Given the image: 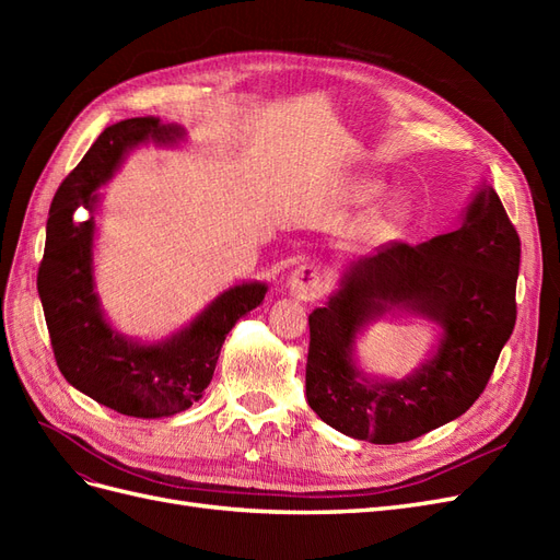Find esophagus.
Returning a JSON list of instances; mask_svg holds the SVG:
<instances>
[{"mask_svg":"<svg viewBox=\"0 0 560 560\" xmlns=\"http://www.w3.org/2000/svg\"><path fill=\"white\" fill-rule=\"evenodd\" d=\"M287 284H290V290L303 301H315L327 292L325 273H322V268L315 264L299 266Z\"/></svg>","mask_w":560,"mask_h":560,"instance_id":"obj_1","label":"esophagus"}]
</instances>
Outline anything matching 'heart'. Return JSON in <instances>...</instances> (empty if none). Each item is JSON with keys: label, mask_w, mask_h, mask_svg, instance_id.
<instances>
[{"label": "heart", "mask_w": 560, "mask_h": 560, "mask_svg": "<svg viewBox=\"0 0 560 560\" xmlns=\"http://www.w3.org/2000/svg\"><path fill=\"white\" fill-rule=\"evenodd\" d=\"M381 194V189H378V186L376 184H364V186H360V198L362 200H371V198H376ZM389 224H393V219H385V222H383V226H389Z\"/></svg>", "instance_id": "b5f03b06"}]
</instances>
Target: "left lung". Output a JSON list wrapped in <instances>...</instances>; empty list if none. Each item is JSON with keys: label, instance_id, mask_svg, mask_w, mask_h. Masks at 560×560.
Wrapping results in <instances>:
<instances>
[{"label": "left lung", "instance_id": "8db88e82", "mask_svg": "<svg viewBox=\"0 0 560 560\" xmlns=\"http://www.w3.org/2000/svg\"><path fill=\"white\" fill-rule=\"evenodd\" d=\"M521 241L493 186L471 200L457 231L389 243L352 261L341 290L308 317L306 399L352 439L401 444L463 416L486 389L516 325ZM393 307L445 327L435 358L413 377L369 384L351 364L357 331Z\"/></svg>", "mask_w": 560, "mask_h": 560}]
</instances>
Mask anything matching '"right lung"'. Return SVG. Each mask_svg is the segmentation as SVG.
<instances>
[{"label": "right lung", "mask_w": 560, "mask_h": 560, "mask_svg": "<svg viewBox=\"0 0 560 560\" xmlns=\"http://www.w3.org/2000/svg\"><path fill=\"white\" fill-rule=\"evenodd\" d=\"M182 135L179 126H163L154 116L105 128L58 186L46 222L37 290L56 364L83 395L132 418L175 416L196 404L212 381L226 334L266 296L261 282L231 287L191 327L156 346L130 343L105 322L93 292L95 222L83 214L95 210V189L112 177L130 147L147 140L175 142Z\"/></svg>", "instance_id": "right-lung-1"}]
</instances>
